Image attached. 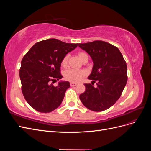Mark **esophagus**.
<instances>
[{
  "label": "esophagus",
  "instance_id": "1",
  "mask_svg": "<svg viewBox=\"0 0 151 151\" xmlns=\"http://www.w3.org/2000/svg\"><path fill=\"white\" fill-rule=\"evenodd\" d=\"M77 83H73V82H71V83H70V86H76V85H77Z\"/></svg>",
  "mask_w": 151,
  "mask_h": 151
}]
</instances>
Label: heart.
<instances>
[{
  "instance_id": "1",
  "label": "heart",
  "mask_w": 151,
  "mask_h": 151,
  "mask_svg": "<svg viewBox=\"0 0 151 151\" xmlns=\"http://www.w3.org/2000/svg\"><path fill=\"white\" fill-rule=\"evenodd\" d=\"M78 55L79 58L82 60L83 59L88 55L86 53L83 52H80L78 53ZM68 55H65L64 57L63 58L61 64L62 66H66L67 63ZM85 75V72L81 70L78 69H75V68H69L65 72V78L67 80L71 82H78L80 80L83 79V77Z\"/></svg>"
}]
</instances>
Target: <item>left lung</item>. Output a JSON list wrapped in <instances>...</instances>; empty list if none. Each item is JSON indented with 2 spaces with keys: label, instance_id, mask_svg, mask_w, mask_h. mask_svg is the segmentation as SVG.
Masks as SVG:
<instances>
[{
  "label": "left lung",
  "instance_id": "left-lung-1",
  "mask_svg": "<svg viewBox=\"0 0 151 151\" xmlns=\"http://www.w3.org/2000/svg\"><path fill=\"white\" fill-rule=\"evenodd\" d=\"M79 47L92 58L93 67L88 79L97 86L85 84V92L79 96L81 102L90 110L102 111L120 98L127 82L126 62L119 49L103 41L79 43Z\"/></svg>",
  "mask_w": 151,
  "mask_h": 151
}]
</instances>
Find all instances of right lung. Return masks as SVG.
<instances>
[{"label": "right lung", "mask_w": 151, "mask_h": 151, "mask_svg": "<svg viewBox=\"0 0 151 151\" xmlns=\"http://www.w3.org/2000/svg\"><path fill=\"white\" fill-rule=\"evenodd\" d=\"M77 45L50 38L35 43L24 56L19 70L22 92L35 110L50 113L62 103L69 82L60 81L53 86L51 81L62 78V59Z\"/></svg>", "instance_id": "add662e5"}]
</instances>
